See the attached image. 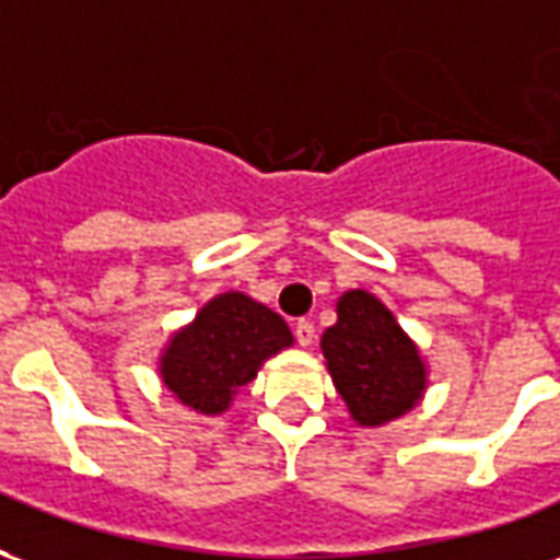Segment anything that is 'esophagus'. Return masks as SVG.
Wrapping results in <instances>:
<instances>
[{"mask_svg": "<svg viewBox=\"0 0 560 560\" xmlns=\"http://www.w3.org/2000/svg\"><path fill=\"white\" fill-rule=\"evenodd\" d=\"M293 336H296V341H300L303 348H308V345L315 341V324H312V320H296Z\"/></svg>", "mask_w": 560, "mask_h": 560, "instance_id": "1", "label": "esophagus"}]
</instances>
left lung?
Masks as SVG:
<instances>
[{"mask_svg":"<svg viewBox=\"0 0 560 560\" xmlns=\"http://www.w3.org/2000/svg\"><path fill=\"white\" fill-rule=\"evenodd\" d=\"M320 353L348 417L363 429H381L413 411L429 389V363L420 345L375 293L345 291L336 324L324 329Z\"/></svg>","mask_w":560,"mask_h":560,"instance_id":"8db88e82","label":"left lung"}]
</instances>
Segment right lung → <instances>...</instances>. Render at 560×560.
Here are the masks:
<instances>
[{
  "instance_id": "right-lung-1",
  "label": "right lung",
  "mask_w": 560,
  "mask_h": 560,
  "mask_svg": "<svg viewBox=\"0 0 560 560\" xmlns=\"http://www.w3.org/2000/svg\"><path fill=\"white\" fill-rule=\"evenodd\" d=\"M291 345L284 317L248 293L228 291L164 341L155 372L173 401L200 417H219L260 365Z\"/></svg>"
}]
</instances>
